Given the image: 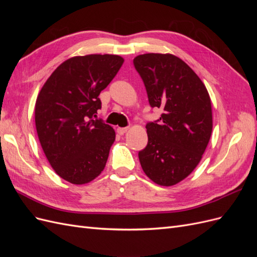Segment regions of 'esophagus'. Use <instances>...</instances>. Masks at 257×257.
<instances>
[{
	"instance_id": "esophagus-1",
	"label": "esophagus",
	"mask_w": 257,
	"mask_h": 257,
	"mask_svg": "<svg viewBox=\"0 0 257 257\" xmlns=\"http://www.w3.org/2000/svg\"><path fill=\"white\" fill-rule=\"evenodd\" d=\"M127 130H128V127H118V128H116V133L120 134V135H123V134L126 133Z\"/></svg>"
}]
</instances>
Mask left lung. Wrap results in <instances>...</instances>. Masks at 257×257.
<instances>
[{"mask_svg":"<svg viewBox=\"0 0 257 257\" xmlns=\"http://www.w3.org/2000/svg\"><path fill=\"white\" fill-rule=\"evenodd\" d=\"M160 119L148 122V145L138 152L145 174L170 186L188 177L206 150L212 132L211 100L193 69L173 54L146 53L133 61Z\"/></svg>","mask_w":257,"mask_h":257,"instance_id":"obj_1","label":"left lung"}]
</instances>
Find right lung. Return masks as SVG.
Returning a JSON list of instances; mask_svg holds the SVG:
<instances>
[{
    "instance_id": "1",
    "label": "right lung",
    "mask_w": 257,
    "mask_h": 257,
    "mask_svg": "<svg viewBox=\"0 0 257 257\" xmlns=\"http://www.w3.org/2000/svg\"><path fill=\"white\" fill-rule=\"evenodd\" d=\"M123 62L113 54L68 59L37 96L35 125L44 153L54 172L73 184L88 183L105 168L115 133L96 118L98 95Z\"/></svg>"
}]
</instances>
